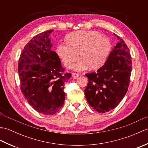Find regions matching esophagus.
<instances>
[{
	"mask_svg": "<svg viewBox=\"0 0 148 148\" xmlns=\"http://www.w3.org/2000/svg\"><path fill=\"white\" fill-rule=\"evenodd\" d=\"M79 74H77V73H73L72 74V76L73 78H74V79H76V78H77L78 77H79Z\"/></svg>",
	"mask_w": 148,
	"mask_h": 148,
	"instance_id": "esophagus-1",
	"label": "esophagus"
}]
</instances>
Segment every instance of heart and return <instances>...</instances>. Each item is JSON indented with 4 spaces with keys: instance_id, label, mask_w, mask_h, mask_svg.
Instances as JSON below:
<instances>
[{
    "instance_id": "b5f03b06",
    "label": "heart",
    "mask_w": 148,
    "mask_h": 148,
    "mask_svg": "<svg viewBox=\"0 0 148 148\" xmlns=\"http://www.w3.org/2000/svg\"><path fill=\"white\" fill-rule=\"evenodd\" d=\"M66 42L60 43L56 51L63 64L67 69L73 67L79 58L75 69L81 71L88 67L96 70L105 64L111 51L112 45L107 37L95 31H77L66 37Z\"/></svg>"
}]
</instances>
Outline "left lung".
<instances>
[{
    "instance_id": "obj_1",
    "label": "left lung",
    "mask_w": 148,
    "mask_h": 148,
    "mask_svg": "<svg viewBox=\"0 0 148 148\" xmlns=\"http://www.w3.org/2000/svg\"><path fill=\"white\" fill-rule=\"evenodd\" d=\"M119 42L105 64L97 72L86 74L88 83L84 90L87 102L100 113L114 109L123 99L129 86L132 66L127 45L118 36Z\"/></svg>"
}]
</instances>
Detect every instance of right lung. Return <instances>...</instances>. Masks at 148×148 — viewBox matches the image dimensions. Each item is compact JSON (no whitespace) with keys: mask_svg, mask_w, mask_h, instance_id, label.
<instances>
[{"mask_svg":"<svg viewBox=\"0 0 148 148\" xmlns=\"http://www.w3.org/2000/svg\"><path fill=\"white\" fill-rule=\"evenodd\" d=\"M54 30L37 34L22 50L18 72L20 88L32 108L41 114L52 115L64 105V84L71 74L64 68L55 51L51 50L49 36Z\"/></svg>","mask_w":148,"mask_h":148,"instance_id":"1","label":"right lung"}]
</instances>
